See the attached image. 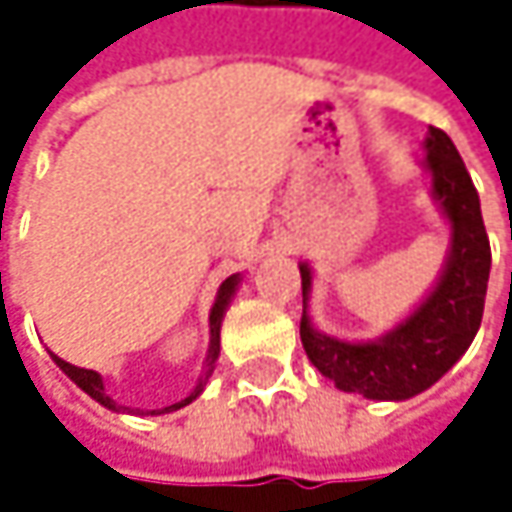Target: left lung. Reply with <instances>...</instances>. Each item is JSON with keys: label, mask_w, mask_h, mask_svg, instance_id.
<instances>
[{"label": "left lung", "mask_w": 512, "mask_h": 512, "mask_svg": "<svg viewBox=\"0 0 512 512\" xmlns=\"http://www.w3.org/2000/svg\"><path fill=\"white\" fill-rule=\"evenodd\" d=\"M424 151V168L433 177V198L451 222V249L436 287L403 323L382 338L361 344L338 341L314 329L308 317L311 266L299 263L305 302L299 323L302 347L326 379L367 400H409L427 391L460 361L483 320L492 252L477 189L445 130L430 127Z\"/></svg>", "instance_id": "8db88e82"}]
</instances>
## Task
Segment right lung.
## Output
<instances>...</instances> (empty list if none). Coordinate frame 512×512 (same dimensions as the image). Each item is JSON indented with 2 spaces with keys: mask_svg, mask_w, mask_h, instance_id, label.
Instances as JSON below:
<instances>
[{
  "mask_svg": "<svg viewBox=\"0 0 512 512\" xmlns=\"http://www.w3.org/2000/svg\"><path fill=\"white\" fill-rule=\"evenodd\" d=\"M237 284H240V275H231V278H225L222 281V287H219V293H216V302H213V308H210V350H207V367H204V376L198 379V385H195V391L186 397V400H180V403H171V406H165V409H154L151 415H162V412H177V409H183V406H189L201 391H204V385H207V379H210V373H213V364H216V358H219V329H222V317H225V311H228V302H231V296H234V290H237ZM52 356V353H50ZM52 361L91 397V400H97L100 406H106V409H112V412H139V409H130V406H118L109 394H106V388H103V376L97 373V370H85V367H76V364H70V361H64V358L52 356ZM145 415V412H142Z\"/></svg>",
  "mask_w": 512,
  "mask_h": 512,
  "instance_id": "add662e5",
  "label": "right lung"
}]
</instances>
